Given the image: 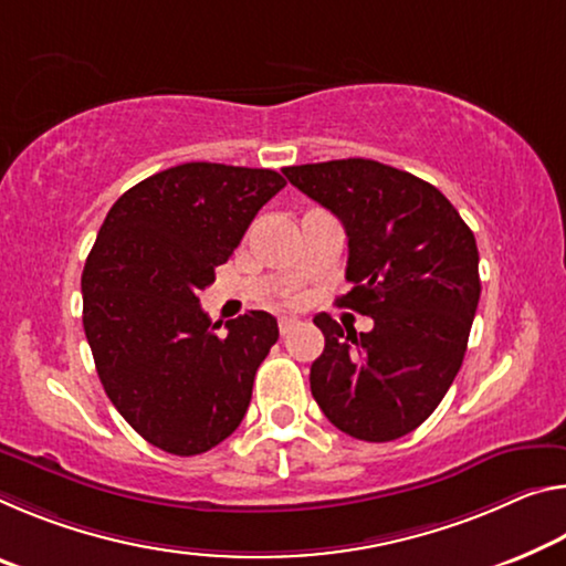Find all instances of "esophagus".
Returning a JSON list of instances; mask_svg holds the SVG:
<instances>
[{"mask_svg": "<svg viewBox=\"0 0 566 566\" xmlns=\"http://www.w3.org/2000/svg\"><path fill=\"white\" fill-rule=\"evenodd\" d=\"M297 325H300V322L294 319V317H282L280 319V332H282V335H290V332L297 327Z\"/></svg>", "mask_w": 566, "mask_h": 566, "instance_id": "1", "label": "esophagus"}]
</instances>
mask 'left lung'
I'll return each mask as SVG.
<instances>
[{"label": "left lung", "instance_id": "obj_1", "mask_svg": "<svg viewBox=\"0 0 566 566\" xmlns=\"http://www.w3.org/2000/svg\"><path fill=\"white\" fill-rule=\"evenodd\" d=\"M282 174L343 221L353 290L337 304L375 319L357 335L315 317L325 353L312 363V396L343 433L396 441L461 370L481 297L476 239L453 203L408 170L343 158Z\"/></svg>", "mask_w": 566, "mask_h": 566}]
</instances>
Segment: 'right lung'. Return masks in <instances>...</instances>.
Returning a JSON list of instances; mask_svg holds the SVG:
<instances>
[{
	"instance_id": "obj_1",
	"label": "right lung",
	"mask_w": 566,
	"mask_h": 566,
	"mask_svg": "<svg viewBox=\"0 0 566 566\" xmlns=\"http://www.w3.org/2000/svg\"><path fill=\"white\" fill-rule=\"evenodd\" d=\"M284 186L269 168L181 164L128 188L97 231L83 269L85 337L107 398L160 451L206 453L244 418L280 327L251 310L219 332L199 292Z\"/></svg>"
}]
</instances>
